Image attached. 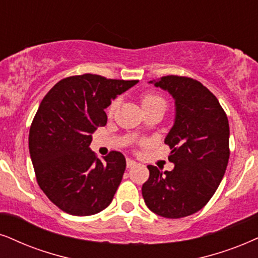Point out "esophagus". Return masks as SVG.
Listing matches in <instances>:
<instances>
[{
  "label": "esophagus",
  "mask_w": 258,
  "mask_h": 258,
  "mask_svg": "<svg viewBox=\"0 0 258 258\" xmlns=\"http://www.w3.org/2000/svg\"><path fill=\"white\" fill-rule=\"evenodd\" d=\"M136 164H137V162L133 161V159H131V158H127V159H126V165H127V168L135 167Z\"/></svg>",
  "instance_id": "34e87169"
}]
</instances>
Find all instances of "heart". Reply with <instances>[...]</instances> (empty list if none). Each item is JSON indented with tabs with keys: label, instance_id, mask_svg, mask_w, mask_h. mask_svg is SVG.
Segmentation results:
<instances>
[{
	"label": "heart",
	"instance_id": "heart-1",
	"mask_svg": "<svg viewBox=\"0 0 258 258\" xmlns=\"http://www.w3.org/2000/svg\"><path fill=\"white\" fill-rule=\"evenodd\" d=\"M165 103L164 100L162 99L161 96L158 95H155V94H146V95L143 97L142 100V106L145 107V106H151V105H155V103ZM116 106H118V101H113L112 103H110L109 108H108V112L109 114H112L114 110H115Z\"/></svg>",
	"mask_w": 258,
	"mask_h": 258
}]
</instances>
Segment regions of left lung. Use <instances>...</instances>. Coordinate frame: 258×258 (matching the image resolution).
I'll return each instance as SVG.
<instances>
[{"mask_svg":"<svg viewBox=\"0 0 258 258\" xmlns=\"http://www.w3.org/2000/svg\"><path fill=\"white\" fill-rule=\"evenodd\" d=\"M149 83L175 101L174 125L164 139L175 167L162 172L148 165L142 194L153 213L177 219L200 211L223 180L230 157L229 120L217 97L197 80L170 75Z\"/></svg>","mask_w":258,"mask_h":258,"instance_id":"1","label":"left lung"}]
</instances>
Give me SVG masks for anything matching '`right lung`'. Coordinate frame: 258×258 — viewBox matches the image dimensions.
Segmentation results:
<instances>
[{"label": "right lung", "mask_w": 258, "mask_h": 258, "mask_svg": "<svg viewBox=\"0 0 258 258\" xmlns=\"http://www.w3.org/2000/svg\"><path fill=\"white\" fill-rule=\"evenodd\" d=\"M138 81L84 74L58 82L39 105L28 146L39 187L61 211L93 216L109 206L126 169L121 152L100 161L89 145L105 109Z\"/></svg>", "instance_id": "right-lung-1"}]
</instances>
